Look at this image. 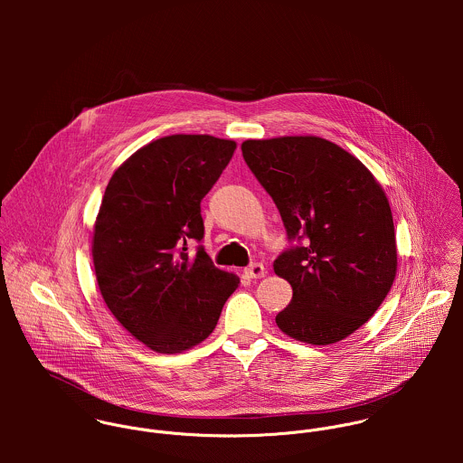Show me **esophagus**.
Masks as SVG:
<instances>
[{
	"instance_id": "34e87169",
	"label": "esophagus",
	"mask_w": 463,
	"mask_h": 463,
	"mask_svg": "<svg viewBox=\"0 0 463 463\" xmlns=\"http://www.w3.org/2000/svg\"><path fill=\"white\" fill-rule=\"evenodd\" d=\"M244 274H246L248 278H251V279L264 278L265 267L262 264H259V262H255V264L248 265V267L244 269Z\"/></svg>"
}]
</instances>
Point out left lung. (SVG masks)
<instances>
[{
    "instance_id": "8db88e82",
    "label": "left lung",
    "mask_w": 463,
    "mask_h": 463,
    "mask_svg": "<svg viewBox=\"0 0 463 463\" xmlns=\"http://www.w3.org/2000/svg\"><path fill=\"white\" fill-rule=\"evenodd\" d=\"M241 147L288 239L305 241L274 262L292 287L278 328L312 345L344 340L373 317L396 278L383 187L354 155L316 135L250 138Z\"/></svg>"
}]
</instances>
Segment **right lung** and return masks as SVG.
<instances>
[{
	"label": "right lung",
	"mask_w": 463,
	"mask_h": 463,
	"mask_svg": "<svg viewBox=\"0 0 463 463\" xmlns=\"http://www.w3.org/2000/svg\"><path fill=\"white\" fill-rule=\"evenodd\" d=\"M235 149L230 138L167 135L137 149L105 189L92 233L98 287L119 325L155 353L208 338L241 283L203 248L185 253L204 233L201 199Z\"/></svg>",
	"instance_id": "add662e5"
}]
</instances>
